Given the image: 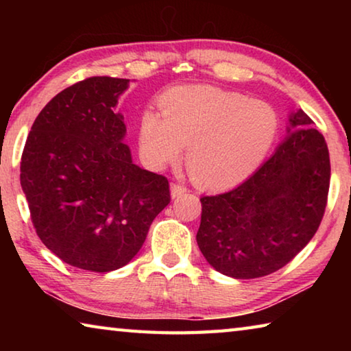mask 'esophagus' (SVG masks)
Masks as SVG:
<instances>
[{"instance_id": "34e87169", "label": "esophagus", "mask_w": 351, "mask_h": 351, "mask_svg": "<svg viewBox=\"0 0 351 351\" xmlns=\"http://www.w3.org/2000/svg\"><path fill=\"white\" fill-rule=\"evenodd\" d=\"M186 192H187V187L181 186V184H171V186H170L171 198H180L181 195H184Z\"/></svg>"}]
</instances>
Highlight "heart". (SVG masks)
Segmentation results:
<instances>
[{"label":"heart","mask_w":351,"mask_h":351,"mask_svg":"<svg viewBox=\"0 0 351 351\" xmlns=\"http://www.w3.org/2000/svg\"><path fill=\"white\" fill-rule=\"evenodd\" d=\"M162 114L145 110L139 142L154 167L187 152V169L203 187L224 189L246 180L268 156L280 117L274 106L213 86H180L161 97Z\"/></svg>","instance_id":"heart-1"}]
</instances>
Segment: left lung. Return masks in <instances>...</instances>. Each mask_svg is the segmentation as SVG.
Segmentation results:
<instances>
[{
  "mask_svg": "<svg viewBox=\"0 0 351 351\" xmlns=\"http://www.w3.org/2000/svg\"><path fill=\"white\" fill-rule=\"evenodd\" d=\"M304 111L272 156L230 192L203 197L199 251L218 272L257 278L289 263L319 229L330 189L324 136Z\"/></svg>",
  "mask_w": 351,
  "mask_h": 351,
  "instance_id": "obj_1",
  "label": "left lung"
}]
</instances>
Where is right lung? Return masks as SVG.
Wrapping results in <instances>:
<instances>
[{
	"label": "right lung",
	"instance_id": "1",
	"mask_svg": "<svg viewBox=\"0 0 351 351\" xmlns=\"http://www.w3.org/2000/svg\"><path fill=\"white\" fill-rule=\"evenodd\" d=\"M128 79L90 77L66 88L35 119L20 181L34 228L64 263L110 272L132 261L170 203L167 178L133 164L116 112Z\"/></svg>",
	"mask_w": 351,
	"mask_h": 351
}]
</instances>
